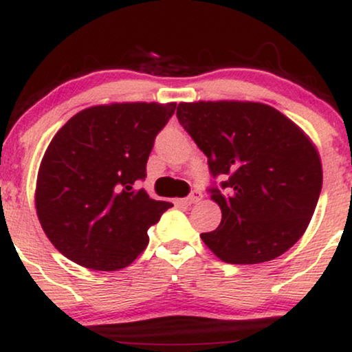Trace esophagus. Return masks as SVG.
Masks as SVG:
<instances>
[{
	"mask_svg": "<svg viewBox=\"0 0 352 352\" xmlns=\"http://www.w3.org/2000/svg\"><path fill=\"white\" fill-rule=\"evenodd\" d=\"M200 200H201V192H199V190H193L187 199H185V204L192 205V204H197V201H200Z\"/></svg>",
	"mask_w": 352,
	"mask_h": 352,
	"instance_id": "34e87169",
	"label": "esophagus"
}]
</instances>
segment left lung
<instances>
[{"mask_svg":"<svg viewBox=\"0 0 352 352\" xmlns=\"http://www.w3.org/2000/svg\"><path fill=\"white\" fill-rule=\"evenodd\" d=\"M182 127L207 155L220 227L201 233L225 263L254 265L289 250L308 228L322 187L311 139L280 111L261 102H180Z\"/></svg>","mask_w":352,"mask_h":352,"instance_id":"8db88e82","label":"left lung"}]
</instances>
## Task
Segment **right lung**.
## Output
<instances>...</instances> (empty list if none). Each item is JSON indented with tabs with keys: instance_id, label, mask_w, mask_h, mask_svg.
<instances>
[{
	"instance_id": "add662e5",
	"label": "right lung",
	"mask_w": 352,
	"mask_h": 352,
	"mask_svg": "<svg viewBox=\"0 0 352 352\" xmlns=\"http://www.w3.org/2000/svg\"><path fill=\"white\" fill-rule=\"evenodd\" d=\"M177 104L114 102L72 116L52 137L36 180V212L56 250L84 268H125L172 207L144 188L155 135Z\"/></svg>"
}]
</instances>
